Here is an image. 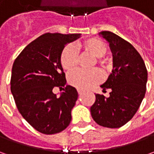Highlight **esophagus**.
<instances>
[{
    "label": "esophagus",
    "mask_w": 154,
    "mask_h": 154,
    "mask_svg": "<svg viewBox=\"0 0 154 154\" xmlns=\"http://www.w3.org/2000/svg\"><path fill=\"white\" fill-rule=\"evenodd\" d=\"M77 92H78V93H79V95H81V94L83 93V91H82V90H80V89H78V90H77Z\"/></svg>",
    "instance_id": "obj_1"
}]
</instances>
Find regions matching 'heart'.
<instances>
[{
    "mask_svg": "<svg viewBox=\"0 0 154 154\" xmlns=\"http://www.w3.org/2000/svg\"><path fill=\"white\" fill-rule=\"evenodd\" d=\"M78 47L83 51L90 53L97 57V63L104 69H108L110 66L109 61L103 57L107 51V45L102 40L98 38H88L78 44ZM60 63L64 70L71 71L76 68L78 64V55L74 48L71 45L64 47L60 55ZM103 75L98 69L85 71L78 69L68 74V82L69 85L80 90H86L93 85L100 82Z\"/></svg>",
    "mask_w": 154,
    "mask_h": 154,
    "instance_id": "b5f03b06",
    "label": "heart"
}]
</instances>
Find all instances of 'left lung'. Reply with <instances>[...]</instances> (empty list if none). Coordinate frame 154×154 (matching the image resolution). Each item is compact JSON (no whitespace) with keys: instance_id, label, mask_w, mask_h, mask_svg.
I'll return each instance as SVG.
<instances>
[{"instance_id":"obj_1","label":"left lung","mask_w":154,"mask_h":154,"mask_svg":"<svg viewBox=\"0 0 154 154\" xmlns=\"http://www.w3.org/2000/svg\"><path fill=\"white\" fill-rule=\"evenodd\" d=\"M113 53V70L101 87L111 89L108 98L95 94L91 115L98 125L116 128L129 121L139 109L146 90L147 70L139 52L125 39L110 32L100 33Z\"/></svg>"}]
</instances>
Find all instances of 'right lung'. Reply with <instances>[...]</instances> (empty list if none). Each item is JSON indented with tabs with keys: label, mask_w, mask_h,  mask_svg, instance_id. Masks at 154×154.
Instances as JSON below:
<instances>
[{
	"label": "right lung",
	"mask_w": 154,
	"mask_h": 154,
	"mask_svg": "<svg viewBox=\"0 0 154 154\" xmlns=\"http://www.w3.org/2000/svg\"><path fill=\"white\" fill-rule=\"evenodd\" d=\"M80 34L45 33L30 43L15 59L11 92L20 113L36 130L45 134L60 133L71 122L78 98L76 89L66 85L60 63L61 52ZM64 92L57 98L52 90Z\"/></svg>",
	"instance_id": "add662e5"
}]
</instances>
